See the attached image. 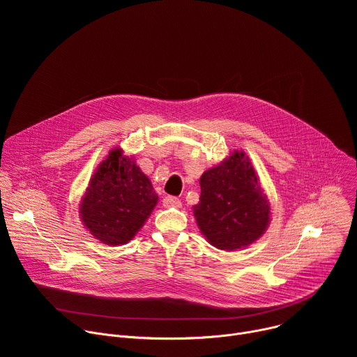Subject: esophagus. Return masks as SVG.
Returning <instances> with one entry per match:
<instances>
[{"label":"esophagus","mask_w":357,"mask_h":357,"mask_svg":"<svg viewBox=\"0 0 357 357\" xmlns=\"http://www.w3.org/2000/svg\"><path fill=\"white\" fill-rule=\"evenodd\" d=\"M162 205L165 208H181V200L175 196H165L162 200Z\"/></svg>","instance_id":"1"}]
</instances>
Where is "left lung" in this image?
I'll use <instances>...</instances> for the list:
<instances>
[{
	"mask_svg": "<svg viewBox=\"0 0 357 357\" xmlns=\"http://www.w3.org/2000/svg\"><path fill=\"white\" fill-rule=\"evenodd\" d=\"M193 215L202 233L220 250L243 248L256 241L270 222V206L243 152L233 154L202 175Z\"/></svg>",
	"mask_w": 357,
	"mask_h": 357,
	"instance_id": "8db88e82",
	"label": "left lung"
}]
</instances>
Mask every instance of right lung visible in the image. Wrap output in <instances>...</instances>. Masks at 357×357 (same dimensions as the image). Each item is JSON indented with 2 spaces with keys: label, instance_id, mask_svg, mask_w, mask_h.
I'll return each mask as SVG.
<instances>
[{
  "label": "right lung",
  "instance_id": "1",
  "mask_svg": "<svg viewBox=\"0 0 357 357\" xmlns=\"http://www.w3.org/2000/svg\"><path fill=\"white\" fill-rule=\"evenodd\" d=\"M158 202L149 179L131 158L114 149L93 175L82 199L80 213L101 243L120 245L141 229Z\"/></svg>",
  "mask_w": 357,
  "mask_h": 357
}]
</instances>
